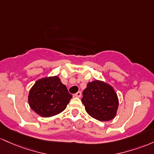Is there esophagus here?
Returning <instances> with one entry per match:
<instances>
[{"instance_id":"obj_1","label":"esophagus","mask_w":154,"mask_h":154,"mask_svg":"<svg viewBox=\"0 0 154 154\" xmlns=\"http://www.w3.org/2000/svg\"><path fill=\"white\" fill-rule=\"evenodd\" d=\"M81 96H82V92L81 91H78L77 93L74 94V97H81Z\"/></svg>"}]
</instances>
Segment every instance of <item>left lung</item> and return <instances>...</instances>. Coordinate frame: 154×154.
<instances>
[{"label":"left lung","mask_w":154,"mask_h":154,"mask_svg":"<svg viewBox=\"0 0 154 154\" xmlns=\"http://www.w3.org/2000/svg\"><path fill=\"white\" fill-rule=\"evenodd\" d=\"M82 102L88 114L100 122L114 119L119 107L118 97L113 86L99 80L88 83Z\"/></svg>","instance_id":"obj_1"}]
</instances>
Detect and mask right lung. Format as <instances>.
Returning a JSON list of instances; mask_svg holds the SVG:
<instances>
[{
	"instance_id": "add662e5",
	"label": "right lung",
	"mask_w": 154,
	"mask_h": 154,
	"mask_svg": "<svg viewBox=\"0 0 154 154\" xmlns=\"http://www.w3.org/2000/svg\"><path fill=\"white\" fill-rule=\"evenodd\" d=\"M71 98L66 86L55 75L36 81L29 91L28 103L40 116L51 117L63 112Z\"/></svg>"
}]
</instances>
